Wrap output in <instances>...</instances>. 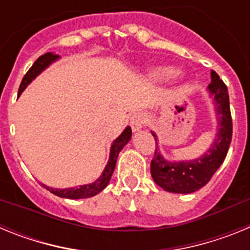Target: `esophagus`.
<instances>
[{
	"instance_id": "esophagus-1",
	"label": "esophagus",
	"mask_w": 250,
	"mask_h": 250,
	"mask_svg": "<svg viewBox=\"0 0 250 250\" xmlns=\"http://www.w3.org/2000/svg\"><path fill=\"white\" fill-rule=\"evenodd\" d=\"M147 123V118L146 115L143 114V112H136L131 116L130 119V126H131L132 131L134 132H138L140 131L143 127H145Z\"/></svg>"
}]
</instances>
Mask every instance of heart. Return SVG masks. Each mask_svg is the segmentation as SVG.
<instances>
[{"instance_id":"obj_1","label":"heart","mask_w":250,"mask_h":250,"mask_svg":"<svg viewBox=\"0 0 250 250\" xmlns=\"http://www.w3.org/2000/svg\"><path fill=\"white\" fill-rule=\"evenodd\" d=\"M176 75H178V71L171 67H155L149 71L150 79L158 81L170 80V79H174Z\"/></svg>"}]
</instances>
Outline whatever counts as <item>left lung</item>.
I'll return each instance as SVG.
<instances>
[{"label": "left lung", "instance_id": "8db88e82", "mask_svg": "<svg viewBox=\"0 0 250 250\" xmlns=\"http://www.w3.org/2000/svg\"><path fill=\"white\" fill-rule=\"evenodd\" d=\"M211 83L208 92L213 98L216 119V134L209 149L199 158L191 160L169 161L159 151V140L154 131L156 149L151 160L150 173L154 182L169 193L190 194L199 190L208 184L211 176L223 164L231 141L233 124H231L229 94L225 83L219 75L211 70Z\"/></svg>", "mask_w": 250, "mask_h": 250}]
</instances>
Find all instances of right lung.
<instances>
[{"mask_svg": "<svg viewBox=\"0 0 250 250\" xmlns=\"http://www.w3.org/2000/svg\"><path fill=\"white\" fill-rule=\"evenodd\" d=\"M59 59V55L54 54V52H47V54L40 56L35 61L32 67L28 70L27 74L22 79V83L19 89V96L27 87V85H30L32 83V80H35L45 68H47L51 63L57 61ZM130 139H131V127L126 126L120 135L112 141L111 147H110V156L109 160H107V164H106L103 174L94 183H91V184L79 185V187L75 188H65V189H55V188H50L45 184H42V187H45L50 193L55 194V195L60 196V198H65V199H85V198H91V196L101 193L107 187L110 179H111V175L115 170V165H116V160H118L119 152L129 143Z\"/></svg>", "mask_w": 250, "mask_h": 250, "instance_id": "1", "label": "right lung"}]
</instances>
